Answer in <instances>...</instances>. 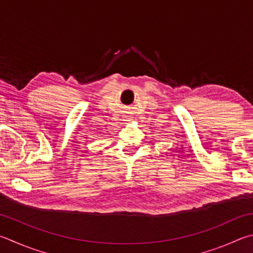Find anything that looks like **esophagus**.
Instances as JSON below:
<instances>
[{"instance_id": "esophagus-1", "label": "esophagus", "mask_w": 253, "mask_h": 253, "mask_svg": "<svg viewBox=\"0 0 253 253\" xmlns=\"http://www.w3.org/2000/svg\"><path fill=\"white\" fill-rule=\"evenodd\" d=\"M128 122H129V121H128Z\"/></svg>"}]
</instances>
